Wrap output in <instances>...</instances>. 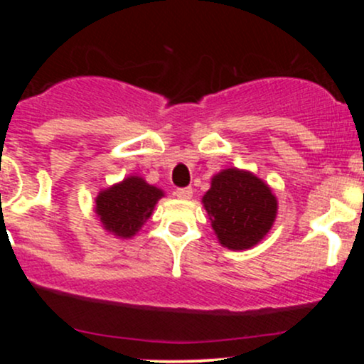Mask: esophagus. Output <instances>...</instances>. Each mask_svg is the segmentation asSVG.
<instances>
[{
    "instance_id": "1",
    "label": "esophagus",
    "mask_w": 364,
    "mask_h": 364,
    "mask_svg": "<svg viewBox=\"0 0 364 364\" xmlns=\"http://www.w3.org/2000/svg\"><path fill=\"white\" fill-rule=\"evenodd\" d=\"M176 196H178V198H181V200H190L191 196H193V190H191L190 186H186V188H178V190H176Z\"/></svg>"
}]
</instances>
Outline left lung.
Here are the masks:
<instances>
[{
	"label": "left lung",
	"instance_id": "left-lung-1",
	"mask_svg": "<svg viewBox=\"0 0 364 364\" xmlns=\"http://www.w3.org/2000/svg\"><path fill=\"white\" fill-rule=\"evenodd\" d=\"M202 202L220 245L231 250L257 245L270 231L277 214L272 190L252 173L240 169L215 174Z\"/></svg>",
	"mask_w": 364,
	"mask_h": 364
}]
</instances>
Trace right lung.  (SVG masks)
<instances>
[{
  "instance_id": "add662e5",
  "label": "right lung",
  "mask_w": 364,
  "mask_h": 364,
  "mask_svg": "<svg viewBox=\"0 0 364 364\" xmlns=\"http://www.w3.org/2000/svg\"><path fill=\"white\" fill-rule=\"evenodd\" d=\"M164 195L139 176H129L107 188L95 200V214L107 231L119 237H132L152 215L157 200Z\"/></svg>"
}]
</instances>
